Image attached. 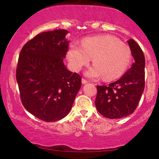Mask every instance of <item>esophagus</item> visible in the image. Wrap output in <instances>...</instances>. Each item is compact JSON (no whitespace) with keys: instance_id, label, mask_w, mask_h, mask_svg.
I'll return each instance as SVG.
<instances>
[{"instance_id":"34e87169","label":"esophagus","mask_w":159,"mask_h":159,"mask_svg":"<svg viewBox=\"0 0 159 159\" xmlns=\"http://www.w3.org/2000/svg\"><path fill=\"white\" fill-rule=\"evenodd\" d=\"M82 84H86V83H88V80H84V79H83V78H82Z\"/></svg>"}]
</instances>
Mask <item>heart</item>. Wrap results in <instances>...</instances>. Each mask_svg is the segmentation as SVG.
Segmentation results:
<instances>
[{"label": "heart", "mask_w": 159, "mask_h": 159, "mask_svg": "<svg viewBox=\"0 0 159 159\" xmlns=\"http://www.w3.org/2000/svg\"><path fill=\"white\" fill-rule=\"evenodd\" d=\"M67 57L75 71L88 65L93 57L94 65L85 71V75L91 79L104 77L110 81L120 77L127 70L131 60V51L128 45L114 36H94L84 38L81 45L70 44Z\"/></svg>", "instance_id": "1"}]
</instances>
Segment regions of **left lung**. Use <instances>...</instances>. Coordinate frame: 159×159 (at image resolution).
I'll return each instance as SVG.
<instances>
[{
  "label": "left lung",
  "instance_id": "8db88e82",
  "mask_svg": "<svg viewBox=\"0 0 159 159\" xmlns=\"http://www.w3.org/2000/svg\"><path fill=\"white\" fill-rule=\"evenodd\" d=\"M127 43L134 60L131 68L117 81L107 86L97 85L95 106L106 118L121 119L132 114L144 90V54L134 40L130 39Z\"/></svg>",
  "mask_w": 159,
  "mask_h": 159
}]
</instances>
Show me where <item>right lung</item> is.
<instances>
[{
	"label": "right lung",
	"mask_w": 159,
	"mask_h": 159,
	"mask_svg": "<svg viewBox=\"0 0 159 159\" xmlns=\"http://www.w3.org/2000/svg\"><path fill=\"white\" fill-rule=\"evenodd\" d=\"M68 31L40 33L21 50L16 78L24 107L41 120L56 121L71 109L82 78L64 64Z\"/></svg>",
	"instance_id": "obj_1"
}]
</instances>
